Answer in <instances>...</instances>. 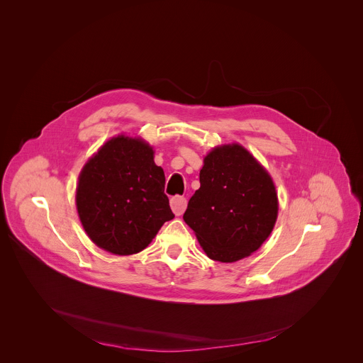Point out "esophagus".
Here are the masks:
<instances>
[{"label":"esophagus","instance_id":"esophagus-1","mask_svg":"<svg viewBox=\"0 0 363 363\" xmlns=\"http://www.w3.org/2000/svg\"><path fill=\"white\" fill-rule=\"evenodd\" d=\"M186 207H187V200L182 196H176L170 200V208H172V211L174 212L176 216L183 215V212L186 211Z\"/></svg>","mask_w":363,"mask_h":363}]
</instances>
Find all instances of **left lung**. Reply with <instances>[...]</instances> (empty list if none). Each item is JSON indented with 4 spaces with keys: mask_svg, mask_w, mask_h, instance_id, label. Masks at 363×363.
<instances>
[{
    "mask_svg": "<svg viewBox=\"0 0 363 363\" xmlns=\"http://www.w3.org/2000/svg\"><path fill=\"white\" fill-rule=\"evenodd\" d=\"M200 189L183 215L208 257L233 262L265 242L278 216L274 182L239 144L213 148L200 170Z\"/></svg>",
    "mask_w": 363,
    "mask_h": 363,
    "instance_id": "8db88e82",
    "label": "left lung"
}]
</instances>
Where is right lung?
I'll return each mask as SVG.
<instances>
[{
  "mask_svg": "<svg viewBox=\"0 0 363 363\" xmlns=\"http://www.w3.org/2000/svg\"><path fill=\"white\" fill-rule=\"evenodd\" d=\"M77 209L91 240L108 253L144 250L174 218L164 194V173L141 138L108 140L81 170Z\"/></svg>",
  "mask_w": 363,
  "mask_h": 363,
  "instance_id": "right-lung-1",
  "label": "right lung"
}]
</instances>
